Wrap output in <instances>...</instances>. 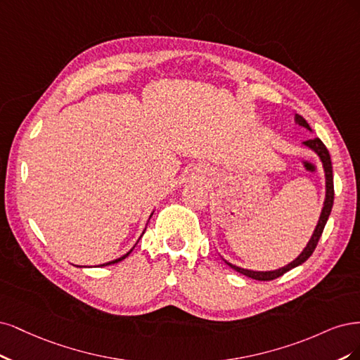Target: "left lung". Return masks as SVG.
Returning a JSON list of instances; mask_svg holds the SVG:
<instances>
[{
	"label": "left lung",
	"mask_w": 360,
	"mask_h": 360,
	"mask_svg": "<svg viewBox=\"0 0 360 360\" xmlns=\"http://www.w3.org/2000/svg\"><path fill=\"white\" fill-rule=\"evenodd\" d=\"M295 122L299 124L300 127H305L307 130L311 131V127L308 125V122L300 117V115H296L295 117ZM305 146H308L309 149L314 150V153L319 155L320 161L323 163V169H324V178H326V197H324V203H323V210H321V214H320V218H319V223L316 226V230L314 233H312L309 242L307 243V247L304 248V251L299 254V256L292 262L288 263L287 266H284V268H280L276 271H266V272H262V271H251V269H243V268H239V266H235L229 263L227 260H224L231 269H235L236 272L245 275V276H250L252 278V280H259V281H272L275 280V278L284 275L285 272H288L290 269L296 268V266L302 264L304 262H307L309 259V256L312 252H314L317 243H319V239L323 233V229L324 226H326L328 223V218L330 215V211H332V206H333V173H332V161H330V155H329V150L328 148L324 146V143L320 141L319 137H314V139H309V141H305L304 142Z\"/></svg>",
	"instance_id": "left-lung-1"
}]
</instances>
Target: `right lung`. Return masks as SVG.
<instances>
[{
  "label": "right lung",
  "instance_id": "1",
  "mask_svg": "<svg viewBox=\"0 0 360 360\" xmlns=\"http://www.w3.org/2000/svg\"><path fill=\"white\" fill-rule=\"evenodd\" d=\"M150 217H153V214H150ZM133 251V248L129 251V252H127V254H124V256L122 257H120V259H117V260H112V262H108V263H104V264H100V266H109V264H113V263H118V262H121V260H124L125 257H129L130 256V252Z\"/></svg>",
  "mask_w": 360,
  "mask_h": 360
}]
</instances>
